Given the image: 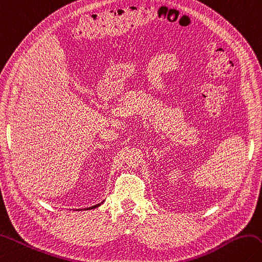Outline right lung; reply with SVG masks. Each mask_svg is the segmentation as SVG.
Masks as SVG:
<instances>
[{"mask_svg": "<svg viewBox=\"0 0 262 262\" xmlns=\"http://www.w3.org/2000/svg\"><path fill=\"white\" fill-rule=\"evenodd\" d=\"M103 202H104V201H103ZM103 202H102V203H98V204H96V205H94V206H92V207H87V208H80V210H79V208H78L77 211H87V210H93V208H96V207L100 206L101 204H103Z\"/></svg>", "mask_w": 262, "mask_h": 262, "instance_id": "1", "label": "right lung"}]
</instances>
